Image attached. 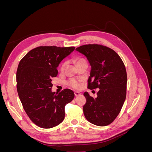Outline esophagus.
<instances>
[{
  "mask_svg": "<svg viewBox=\"0 0 152 152\" xmlns=\"http://www.w3.org/2000/svg\"><path fill=\"white\" fill-rule=\"evenodd\" d=\"M74 94H75V96H79V95H80V94H81V93H80V92H77V91H75V93H74Z\"/></svg>",
  "mask_w": 152,
  "mask_h": 152,
  "instance_id": "obj_1",
  "label": "esophagus"
}]
</instances>
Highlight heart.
I'll list each match as a JSON object with an SVG mask.
<instances>
[{
    "label": "heart",
    "mask_w": 152,
    "mask_h": 152,
    "mask_svg": "<svg viewBox=\"0 0 152 152\" xmlns=\"http://www.w3.org/2000/svg\"><path fill=\"white\" fill-rule=\"evenodd\" d=\"M84 61L85 60L83 59H80V58L77 59V64L80 63V62H82V61ZM65 65H66V63H63L62 66H61V68L63 69L64 68H65ZM68 84L69 86H70V87H73V88H74V89H79V88H80V81L79 80L75 79H72L70 80H69L68 82Z\"/></svg>",
    "instance_id": "heart-1"
}]
</instances>
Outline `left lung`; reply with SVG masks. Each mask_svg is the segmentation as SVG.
<instances>
[{
  "label": "left lung",
  "mask_w": 152,
  "mask_h": 152,
  "mask_svg": "<svg viewBox=\"0 0 152 152\" xmlns=\"http://www.w3.org/2000/svg\"><path fill=\"white\" fill-rule=\"evenodd\" d=\"M75 50L84 55L91 66L88 88L99 89L95 98L84 93L87 100L83 107L85 117L96 126H107L117 117L126 100L125 65L115 51L103 45H84Z\"/></svg>",
  "instance_id": "left-lung-1"
}]
</instances>
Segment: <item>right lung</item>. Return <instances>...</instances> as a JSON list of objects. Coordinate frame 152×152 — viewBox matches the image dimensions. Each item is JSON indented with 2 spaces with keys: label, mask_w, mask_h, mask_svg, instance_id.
I'll use <instances>...</instances> for the list:
<instances>
[{
  "label": "right lung",
  "mask_w": 152,
  "mask_h": 152,
  "mask_svg": "<svg viewBox=\"0 0 152 152\" xmlns=\"http://www.w3.org/2000/svg\"><path fill=\"white\" fill-rule=\"evenodd\" d=\"M75 48L38 47L27 53L19 63L16 72L18 96L30 120L40 127L49 129L61 123L65 105L74 98L70 89L56 93L51 87L59 64Z\"/></svg>",
  "instance_id": "right-lung-1"
}]
</instances>
